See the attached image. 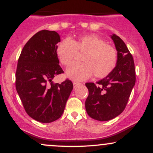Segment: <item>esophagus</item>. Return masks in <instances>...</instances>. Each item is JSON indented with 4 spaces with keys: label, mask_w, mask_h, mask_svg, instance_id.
I'll use <instances>...</instances> for the list:
<instances>
[{
    "label": "esophagus",
    "mask_w": 153,
    "mask_h": 153,
    "mask_svg": "<svg viewBox=\"0 0 153 153\" xmlns=\"http://www.w3.org/2000/svg\"><path fill=\"white\" fill-rule=\"evenodd\" d=\"M79 85H80V83H79V82H75V81L73 82V86H74V88H76Z\"/></svg>",
    "instance_id": "esophagus-1"
}]
</instances>
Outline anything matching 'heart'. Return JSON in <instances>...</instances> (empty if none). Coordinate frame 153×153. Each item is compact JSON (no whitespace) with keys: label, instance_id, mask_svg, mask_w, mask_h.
<instances>
[{"label":"heart","instance_id":"obj_1","mask_svg":"<svg viewBox=\"0 0 153 153\" xmlns=\"http://www.w3.org/2000/svg\"><path fill=\"white\" fill-rule=\"evenodd\" d=\"M76 52H83L82 62L75 63L66 71L67 77L75 81L87 80L93 73L96 78H104L117 65L116 49L95 34L82 35L72 40L65 39L56 48L57 58L65 66L73 62Z\"/></svg>","mask_w":153,"mask_h":153}]
</instances>
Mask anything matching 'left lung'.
Returning <instances> with one entry per match:
<instances>
[{
	"label": "left lung",
	"instance_id": "8db88e82",
	"mask_svg": "<svg viewBox=\"0 0 153 153\" xmlns=\"http://www.w3.org/2000/svg\"><path fill=\"white\" fill-rule=\"evenodd\" d=\"M111 38L117 51V65L97 85L85 83L88 89L85 110L89 117L101 122L115 118L124 110L136 81L134 59L127 45L114 34Z\"/></svg>",
	"mask_w": 153,
	"mask_h": 153
}]
</instances>
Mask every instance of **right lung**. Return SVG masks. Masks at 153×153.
Returning <instances> with one entry per match:
<instances>
[{
  "label": "right lung",
  "mask_w": 153,
  "mask_h": 153,
  "mask_svg": "<svg viewBox=\"0 0 153 153\" xmlns=\"http://www.w3.org/2000/svg\"><path fill=\"white\" fill-rule=\"evenodd\" d=\"M58 33L42 30L24 45L16 72V88L29 117L42 123L58 119L64 112L73 88L68 79L53 83L52 79L63 73L56 54Z\"/></svg>",
  "instance_id": "add662e5"
}]
</instances>
